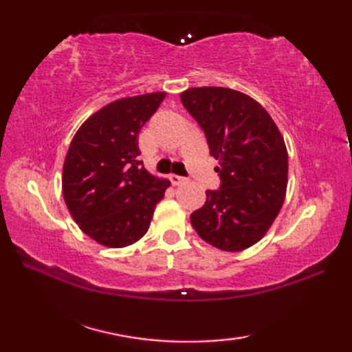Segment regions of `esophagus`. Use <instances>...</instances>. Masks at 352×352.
I'll return each mask as SVG.
<instances>
[{
    "label": "esophagus",
    "mask_w": 352,
    "mask_h": 352,
    "mask_svg": "<svg viewBox=\"0 0 352 352\" xmlns=\"http://www.w3.org/2000/svg\"><path fill=\"white\" fill-rule=\"evenodd\" d=\"M168 178H169V182H170L172 184H174V186H178V184H182V183L184 182L183 177L175 175V174H170Z\"/></svg>",
    "instance_id": "34e87169"
}]
</instances>
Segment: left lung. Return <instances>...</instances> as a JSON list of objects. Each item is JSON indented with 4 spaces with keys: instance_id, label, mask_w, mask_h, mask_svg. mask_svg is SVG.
<instances>
[{
    "instance_id": "left-lung-1",
    "label": "left lung",
    "mask_w": 352,
    "mask_h": 352,
    "mask_svg": "<svg viewBox=\"0 0 352 352\" xmlns=\"http://www.w3.org/2000/svg\"><path fill=\"white\" fill-rule=\"evenodd\" d=\"M180 96L204 130L221 177V189L207 190L204 206L190 214L192 226L214 248L243 251L265 237L286 198L283 134L260 102L234 89L190 87Z\"/></svg>"
}]
</instances>
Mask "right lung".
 <instances>
[{
  "label": "right lung",
  "instance_id": "obj_1",
  "mask_svg": "<svg viewBox=\"0 0 352 352\" xmlns=\"http://www.w3.org/2000/svg\"><path fill=\"white\" fill-rule=\"evenodd\" d=\"M166 92L125 96L89 116L65 157L62 190L80 230L96 243L140 241L170 183L142 166L138 136Z\"/></svg>",
  "mask_w": 352,
  "mask_h": 352
}]
</instances>
